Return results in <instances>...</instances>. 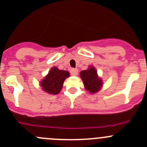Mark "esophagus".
<instances>
[{
    "label": "esophagus",
    "mask_w": 147,
    "mask_h": 147,
    "mask_svg": "<svg viewBox=\"0 0 147 147\" xmlns=\"http://www.w3.org/2000/svg\"><path fill=\"white\" fill-rule=\"evenodd\" d=\"M70 73H71V75H73V76H76L78 73V70L76 69H72L70 70Z\"/></svg>",
    "instance_id": "1"
}]
</instances>
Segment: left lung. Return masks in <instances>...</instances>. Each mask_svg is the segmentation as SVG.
<instances>
[{
  "label": "left lung",
  "mask_w": 147,
  "mask_h": 147,
  "mask_svg": "<svg viewBox=\"0 0 147 147\" xmlns=\"http://www.w3.org/2000/svg\"><path fill=\"white\" fill-rule=\"evenodd\" d=\"M80 77L83 80L85 88L90 94H96L102 88V79L98 77L97 70L93 65L89 66L86 70H82L80 72Z\"/></svg>",
  "instance_id": "8db88e82"
}]
</instances>
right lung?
<instances>
[{"mask_svg": "<svg viewBox=\"0 0 147 147\" xmlns=\"http://www.w3.org/2000/svg\"><path fill=\"white\" fill-rule=\"evenodd\" d=\"M69 76L68 71L53 67L45 78L40 81V86L42 88V90L47 94L57 95L61 91L66 78Z\"/></svg>", "mask_w": 147, "mask_h": 147, "instance_id": "1", "label": "right lung"}]
</instances>
